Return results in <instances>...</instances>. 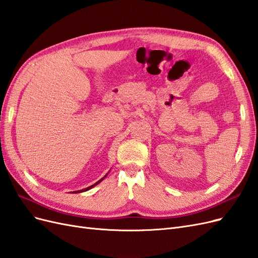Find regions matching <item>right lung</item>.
<instances>
[{"label": "right lung", "instance_id": "add662e5", "mask_svg": "<svg viewBox=\"0 0 258 258\" xmlns=\"http://www.w3.org/2000/svg\"><path fill=\"white\" fill-rule=\"evenodd\" d=\"M106 175H107V174H106ZM106 175H105V176H106ZM105 176H104V177H105ZM104 177H102V178H101V179H99V181H98L96 184H93V185H91V186L87 187V188H85V189H81V190H77V191H74V192H83V191H86V190H89V189H91V188H92V187H95L96 185H98V184H99L101 181H103V178H104Z\"/></svg>", "mask_w": 258, "mask_h": 258}]
</instances>
